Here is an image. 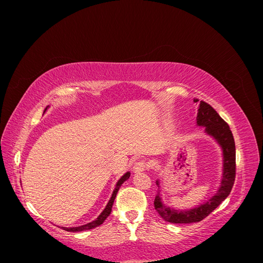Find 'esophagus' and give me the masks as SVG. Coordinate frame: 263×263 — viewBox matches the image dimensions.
Wrapping results in <instances>:
<instances>
[{
  "mask_svg": "<svg viewBox=\"0 0 263 263\" xmlns=\"http://www.w3.org/2000/svg\"><path fill=\"white\" fill-rule=\"evenodd\" d=\"M147 169V162L145 160H139L134 164L133 170L134 172H142Z\"/></svg>",
  "mask_w": 263,
  "mask_h": 263,
  "instance_id": "1",
  "label": "esophagus"
}]
</instances>
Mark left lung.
<instances>
[{
    "label": "left lung",
    "instance_id": "1",
    "mask_svg": "<svg viewBox=\"0 0 263 263\" xmlns=\"http://www.w3.org/2000/svg\"><path fill=\"white\" fill-rule=\"evenodd\" d=\"M197 125L205 126L206 133L212 135L216 139L224 154V174L220 189L216 195L210 201L190 211H174L166 208L161 203L159 193L155 197V209L159 215L165 220L173 224H191L206 218L209 215L225 200L232 191L236 178V147L233 133L228 124L222 119L209 103L201 101L200 108L197 113ZM159 185V183L157 182Z\"/></svg>",
    "mask_w": 263,
    "mask_h": 263
}]
</instances>
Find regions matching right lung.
I'll return each mask as SVG.
<instances>
[{
  "label": "right lung",
  "mask_w": 263,
  "mask_h": 263,
  "mask_svg": "<svg viewBox=\"0 0 263 263\" xmlns=\"http://www.w3.org/2000/svg\"><path fill=\"white\" fill-rule=\"evenodd\" d=\"M46 109H47V107L45 108V110H46ZM45 110H44V113H45ZM129 177H130V173L127 172V173L124 174V176H123L121 179H119V181L117 182V184H116V187H115V190H114V192H113V194H112V197H110L109 202H108L107 205H106V208L104 209V211H103V212L101 213V215H100V216H99L97 219L91 221V222H89V224L83 225V226L72 227V228L62 227V229L67 230V232H83V230L93 229V228H95V227H98V226L102 225L103 221H104V220L107 218V216L110 214V212H112V206H113V204H114V200H115V197H116V194H117V192H118L119 187H121V185L123 184V183H124L126 180L129 179Z\"/></svg>",
  "instance_id": "obj_1"
}]
</instances>
